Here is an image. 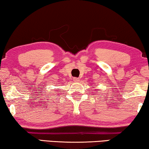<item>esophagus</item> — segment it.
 I'll return each instance as SVG.
<instances>
[{
  "mask_svg": "<svg viewBox=\"0 0 149 149\" xmlns=\"http://www.w3.org/2000/svg\"><path fill=\"white\" fill-rule=\"evenodd\" d=\"M79 81H80L79 78H77V77H74V78H73V81H74V83H78Z\"/></svg>",
  "mask_w": 149,
  "mask_h": 149,
  "instance_id": "esophagus-1",
  "label": "esophagus"
}]
</instances>
